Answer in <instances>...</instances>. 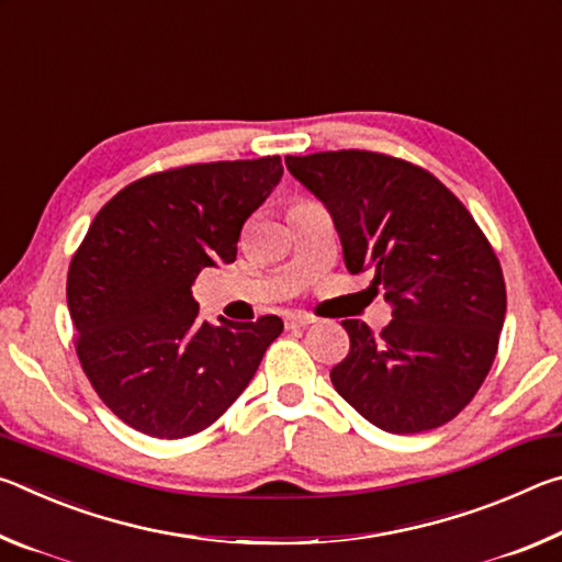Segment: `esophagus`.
<instances>
[{
  "label": "esophagus",
  "mask_w": 562,
  "mask_h": 562,
  "mask_svg": "<svg viewBox=\"0 0 562 562\" xmlns=\"http://www.w3.org/2000/svg\"><path fill=\"white\" fill-rule=\"evenodd\" d=\"M315 317L307 315V312H290L288 317H284V325L288 327H307V325H315Z\"/></svg>",
  "instance_id": "1"
}]
</instances>
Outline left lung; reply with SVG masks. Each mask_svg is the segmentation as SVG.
Wrapping results in <instances>:
<instances>
[{"instance_id": "left-lung-1", "label": "left lung", "mask_w": 562, "mask_h": 562, "mask_svg": "<svg viewBox=\"0 0 562 562\" xmlns=\"http://www.w3.org/2000/svg\"><path fill=\"white\" fill-rule=\"evenodd\" d=\"M327 207L351 274L392 307L374 335L345 319L337 394L389 434L439 429L479 392L506 319L501 262L471 213L429 170L372 150L284 158Z\"/></svg>"}]
</instances>
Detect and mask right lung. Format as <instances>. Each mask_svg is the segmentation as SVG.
<instances>
[{
  "label": "right lung",
  "instance_id": "add662e5",
  "mask_svg": "<svg viewBox=\"0 0 562 562\" xmlns=\"http://www.w3.org/2000/svg\"><path fill=\"white\" fill-rule=\"evenodd\" d=\"M280 178V156L173 168L126 186L93 217L66 280L76 355L136 431L207 429L280 337L278 315L203 322L190 290L201 270L235 260L245 221Z\"/></svg>",
  "mask_w": 562,
  "mask_h": 562
}]
</instances>
